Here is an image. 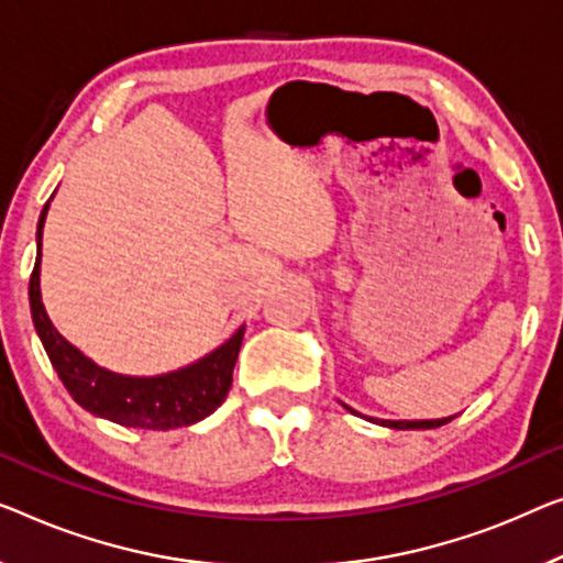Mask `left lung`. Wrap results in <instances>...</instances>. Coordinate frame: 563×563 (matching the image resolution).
I'll return each mask as SVG.
<instances>
[{"label": "left lung", "instance_id": "left-lung-1", "mask_svg": "<svg viewBox=\"0 0 563 563\" xmlns=\"http://www.w3.org/2000/svg\"><path fill=\"white\" fill-rule=\"evenodd\" d=\"M343 405V401H341ZM349 409L351 415H358L356 409H351L349 405H343ZM372 419V422H376V424H382V427H389V430H432V427H442V424H448L452 417H442V419H374V417H368Z\"/></svg>", "mask_w": 563, "mask_h": 563}]
</instances>
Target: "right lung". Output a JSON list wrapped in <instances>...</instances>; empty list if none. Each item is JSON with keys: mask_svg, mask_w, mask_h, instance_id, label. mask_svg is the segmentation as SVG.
Returning a JSON list of instances; mask_svg holds the SVG:
<instances>
[{"mask_svg": "<svg viewBox=\"0 0 563 563\" xmlns=\"http://www.w3.org/2000/svg\"><path fill=\"white\" fill-rule=\"evenodd\" d=\"M47 209L49 201L42 207L37 222V260L30 278V308L49 364L55 366L70 397L90 415L111 419L121 427H139V430H176V427H189L212 415L232 387V368L238 362L245 325H240L222 346L176 372L125 376L98 366L93 358L63 339L42 306L40 263Z\"/></svg>", "mask_w": 563, "mask_h": 563, "instance_id": "1", "label": "right lung"}]
</instances>
